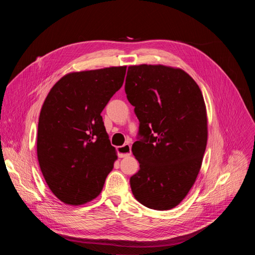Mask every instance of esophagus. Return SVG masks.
<instances>
[{
    "instance_id": "obj_1",
    "label": "esophagus",
    "mask_w": 255,
    "mask_h": 255,
    "mask_svg": "<svg viewBox=\"0 0 255 255\" xmlns=\"http://www.w3.org/2000/svg\"><path fill=\"white\" fill-rule=\"evenodd\" d=\"M117 153L119 157H127L130 155V145L126 143L123 145H120L117 148Z\"/></svg>"
}]
</instances>
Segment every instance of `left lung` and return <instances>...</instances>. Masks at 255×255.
Masks as SVG:
<instances>
[{"instance_id": "obj_1", "label": "left lung", "mask_w": 255, "mask_h": 255, "mask_svg": "<svg viewBox=\"0 0 255 255\" xmlns=\"http://www.w3.org/2000/svg\"><path fill=\"white\" fill-rule=\"evenodd\" d=\"M126 94L139 120L132 145L139 170L130 176L134 197L156 211L175 207L196 182L207 142L202 92L182 69L129 66Z\"/></svg>"}]
</instances>
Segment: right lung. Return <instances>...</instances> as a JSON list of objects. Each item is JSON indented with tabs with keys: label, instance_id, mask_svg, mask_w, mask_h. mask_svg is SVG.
Listing matches in <instances>:
<instances>
[{
	"label": "right lung",
	"instance_id": "add662e5",
	"mask_svg": "<svg viewBox=\"0 0 255 255\" xmlns=\"http://www.w3.org/2000/svg\"><path fill=\"white\" fill-rule=\"evenodd\" d=\"M127 67L72 72L44 100L37 156L49 188L60 201L80 205L101 192L117 159L101 113L123 84Z\"/></svg>",
	"mask_w": 255,
	"mask_h": 255
}]
</instances>
